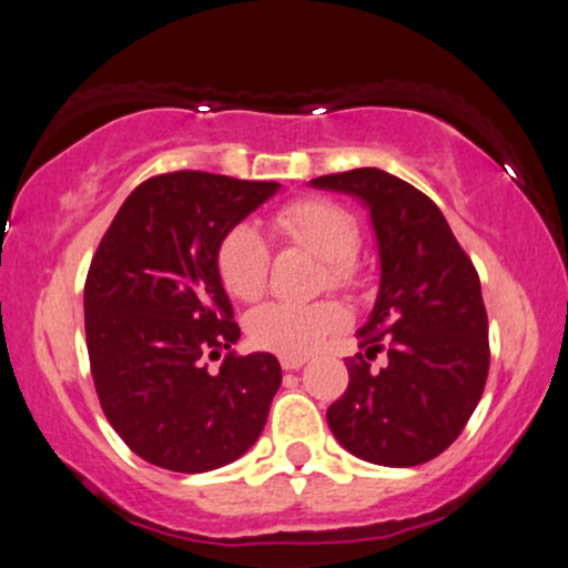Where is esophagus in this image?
<instances>
[{
  "instance_id": "1",
  "label": "esophagus",
  "mask_w": 568,
  "mask_h": 568,
  "mask_svg": "<svg viewBox=\"0 0 568 568\" xmlns=\"http://www.w3.org/2000/svg\"><path fill=\"white\" fill-rule=\"evenodd\" d=\"M283 371H298V367L306 365V357H281Z\"/></svg>"
}]
</instances>
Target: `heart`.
I'll return each instance as SVG.
<instances>
[{
  "label": "heart",
  "instance_id": "b5f03b06",
  "mask_svg": "<svg viewBox=\"0 0 568 568\" xmlns=\"http://www.w3.org/2000/svg\"><path fill=\"white\" fill-rule=\"evenodd\" d=\"M277 234L326 260L324 283L349 291L361 283V223L347 207L326 197H301L275 213ZM215 270L223 287L236 301H257L267 287L270 246L250 223H236L223 234L215 252ZM345 326L337 303H265L246 316L252 345L281 357H306Z\"/></svg>",
  "mask_w": 568,
  "mask_h": 568
}]
</instances>
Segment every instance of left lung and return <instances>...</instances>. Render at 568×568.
Returning a JSON list of instances; mask_svg holds the SVG:
<instances>
[{"label":"left lung","mask_w":568,"mask_h":568,"mask_svg":"<svg viewBox=\"0 0 568 568\" xmlns=\"http://www.w3.org/2000/svg\"><path fill=\"white\" fill-rule=\"evenodd\" d=\"M311 185L355 195L371 211L381 287L361 347L347 357L345 396L326 409L339 445L378 466L409 468L455 443L489 375V322L481 283L445 215L394 174L363 166ZM386 346L389 361L367 359Z\"/></svg>","instance_id":"left-lung-1"}]
</instances>
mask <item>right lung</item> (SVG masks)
<instances>
[{"instance_id": "right-lung-1", "label": "right lung", "mask_w": 568, "mask_h": 568, "mask_svg": "<svg viewBox=\"0 0 568 568\" xmlns=\"http://www.w3.org/2000/svg\"><path fill=\"white\" fill-rule=\"evenodd\" d=\"M277 190L211 172L156 174L125 197L94 252L84 283L94 388L123 443L159 468H221L265 427L283 371L275 355L231 349L242 332L215 252ZM221 354L211 372L206 361Z\"/></svg>"}]
</instances>
